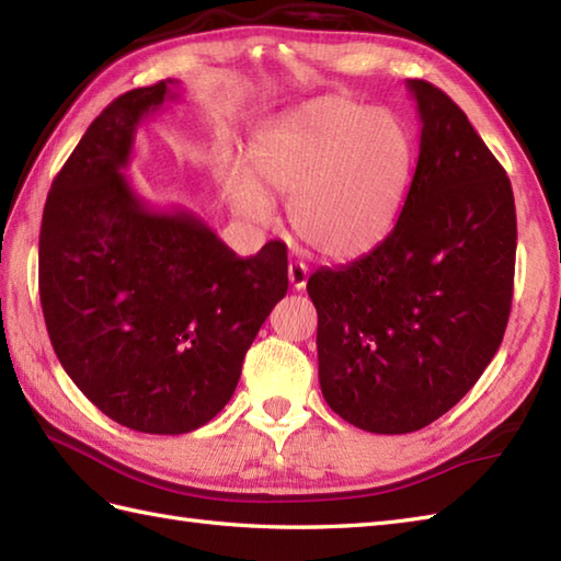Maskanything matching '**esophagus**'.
<instances>
[{"instance_id": "esophagus-1", "label": "esophagus", "mask_w": 561, "mask_h": 561, "mask_svg": "<svg viewBox=\"0 0 561 561\" xmlns=\"http://www.w3.org/2000/svg\"><path fill=\"white\" fill-rule=\"evenodd\" d=\"M289 282H291V287H294L296 291L306 289L308 267L304 265V262H291V265H289Z\"/></svg>"}]
</instances>
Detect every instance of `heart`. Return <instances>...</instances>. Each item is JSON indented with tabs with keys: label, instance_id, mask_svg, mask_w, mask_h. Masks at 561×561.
Segmentation results:
<instances>
[{
	"label": "heart",
	"instance_id": "b5f03b06",
	"mask_svg": "<svg viewBox=\"0 0 561 561\" xmlns=\"http://www.w3.org/2000/svg\"><path fill=\"white\" fill-rule=\"evenodd\" d=\"M416 149L400 117L330 93L274 121L233 161L224 195L241 217L267 224V190L291 195L296 236L332 260L359 257L396 229L414 175Z\"/></svg>",
	"mask_w": 561,
	"mask_h": 561
}]
</instances>
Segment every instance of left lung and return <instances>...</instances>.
I'll return each mask as SVG.
<instances>
[{"mask_svg":"<svg viewBox=\"0 0 561 561\" xmlns=\"http://www.w3.org/2000/svg\"><path fill=\"white\" fill-rule=\"evenodd\" d=\"M420 159L396 229L308 279L318 378L344 422L410 434L446 414L499 350L514 299L516 205L502 163L444 91L408 79Z\"/></svg>","mask_w":561,"mask_h":561,"instance_id":"obj_1","label":"left lung"}]
</instances>
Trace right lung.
Returning a JSON list of instances; mask_svg holds the SVG:
<instances>
[{"label":"right lung","mask_w":561,"mask_h":561,"mask_svg":"<svg viewBox=\"0 0 561 561\" xmlns=\"http://www.w3.org/2000/svg\"><path fill=\"white\" fill-rule=\"evenodd\" d=\"M181 81L117 96L53 181L41 226L47 335L75 386L141 434H187L231 400L289 289L287 245L238 257L197 214L157 209L123 173L139 125Z\"/></svg>","instance_id":"right-lung-1"}]
</instances>
